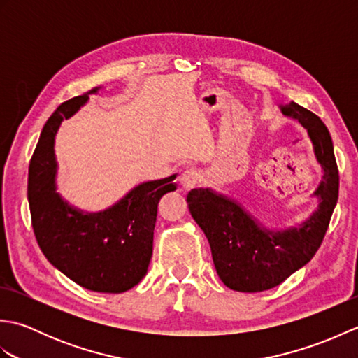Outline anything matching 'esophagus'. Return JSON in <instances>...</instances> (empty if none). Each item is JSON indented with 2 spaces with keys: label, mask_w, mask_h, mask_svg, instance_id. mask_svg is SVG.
Segmentation results:
<instances>
[{
  "label": "esophagus",
  "mask_w": 358,
  "mask_h": 358,
  "mask_svg": "<svg viewBox=\"0 0 358 358\" xmlns=\"http://www.w3.org/2000/svg\"><path fill=\"white\" fill-rule=\"evenodd\" d=\"M200 180H201L200 172H196L195 169H187L181 173L180 183H181V186H183L185 191H191V189H194L196 185L200 183Z\"/></svg>",
  "instance_id": "34e87169"
}]
</instances>
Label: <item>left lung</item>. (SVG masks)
Here are the masks:
<instances>
[{
  "instance_id": "obj_1",
  "label": "left lung",
  "mask_w": 358,
  "mask_h": 358,
  "mask_svg": "<svg viewBox=\"0 0 358 358\" xmlns=\"http://www.w3.org/2000/svg\"><path fill=\"white\" fill-rule=\"evenodd\" d=\"M285 117L306 129L322 180L310 194L317 209L296 226L272 229L237 200L210 187L187 194L189 210L209 241L220 280L234 291L262 292L275 287L310 262L320 248L338 200V169L328 127L315 113L291 101Z\"/></svg>"
}]
</instances>
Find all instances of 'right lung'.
I'll use <instances>...</instances> for the list:
<instances>
[{
  "label": "right lung",
  "instance_id": "add662e5",
  "mask_svg": "<svg viewBox=\"0 0 358 358\" xmlns=\"http://www.w3.org/2000/svg\"><path fill=\"white\" fill-rule=\"evenodd\" d=\"M100 89L58 106L45 121L29 164L27 199L36 241L50 264L89 291L121 294L148 273L158 203L177 189V173L136 185L98 212L81 210L59 195L57 132Z\"/></svg>",
  "mask_w": 358,
  "mask_h": 358
}]
</instances>
